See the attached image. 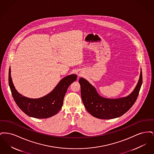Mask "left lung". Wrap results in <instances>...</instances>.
<instances>
[{"instance_id": "left-lung-1", "label": "left lung", "mask_w": 154, "mask_h": 154, "mask_svg": "<svg viewBox=\"0 0 154 154\" xmlns=\"http://www.w3.org/2000/svg\"><path fill=\"white\" fill-rule=\"evenodd\" d=\"M143 82L141 69L139 82L129 95L119 99H107L99 95L95 88L88 81L80 78L81 95L82 102L92 116L99 119H109L122 116L129 110L136 102Z\"/></svg>"}]
</instances>
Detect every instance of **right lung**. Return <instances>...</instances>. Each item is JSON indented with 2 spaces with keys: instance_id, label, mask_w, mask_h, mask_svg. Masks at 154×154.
<instances>
[{
  "instance_id": "add662e5",
  "label": "right lung",
  "mask_w": 154,
  "mask_h": 154,
  "mask_svg": "<svg viewBox=\"0 0 154 154\" xmlns=\"http://www.w3.org/2000/svg\"><path fill=\"white\" fill-rule=\"evenodd\" d=\"M76 79L75 74L67 75L60 81L48 95L38 99H30L17 92L11 79L10 67L8 72L9 86L16 104L26 115L36 118H47L57 114L62 107L67 88Z\"/></svg>"
}]
</instances>
